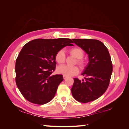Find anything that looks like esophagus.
<instances>
[{
    "mask_svg": "<svg viewBox=\"0 0 129 129\" xmlns=\"http://www.w3.org/2000/svg\"><path fill=\"white\" fill-rule=\"evenodd\" d=\"M67 76H65V75H63V78H64V79H67Z\"/></svg>",
    "mask_w": 129,
    "mask_h": 129,
    "instance_id": "34e87169",
    "label": "esophagus"
}]
</instances>
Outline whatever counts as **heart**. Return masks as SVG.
I'll use <instances>...</instances> for the list:
<instances>
[{"instance_id": "obj_1", "label": "heart", "mask_w": 129, "mask_h": 129, "mask_svg": "<svg viewBox=\"0 0 129 129\" xmlns=\"http://www.w3.org/2000/svg\"><path fill=\"white\" fill-rule=\"evenodd\" d=\"M69 52L70 55L76 58L75 64H77L82 69L85 67L86 61L83 58L84 55V51L83 49L79 46H75L70 48ZM55 59L59 64H64L66 60V55L63 49H60L57 51L55 56ZM57 71L58 73L67 76H71L78 74L79 69L77 66L69 67L67 65H61L57 68Z\"/></svg>"}]
</instances>
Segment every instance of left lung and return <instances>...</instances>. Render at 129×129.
Wrapping results in <instances>:
<instances>
[{"mask_svg":"<svg viewBox=\"0 0 129 129\" xmlns=\"http://www.w3.org/2000/svg\"><path fill=\"white\" fill-rule=\"evenodd\" d=\"M74 43L88 54L89 62L82 75L84 80L74 78L73 96L86 103L100 98L110 84L113 64L108 49L100 41L91 39H74Z\"/></svg>","mask_w":129,"mask_h":129,"instance_id":"1","label":"left lung"}]
</instances>
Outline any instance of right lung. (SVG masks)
Segmentation results:
<instances>
[{"label": "right lung", "instance_id": "right-lung-1", "mask_svg": "<svg viewBox=\"0 0 129 129\" xmlns=\"http://www.w3.org/2000/svg\"><path fill=\"white\" fill-rule=\"evenodd\" d=\"M72 43L68 38L37 39L23 46L16 60L15 82L26 100L43 105L53 99L63 80L62 75H52L56 65L55 56Z\"/></svg>", "mask_w": 129, "mask_h": 129}]
</instances>
